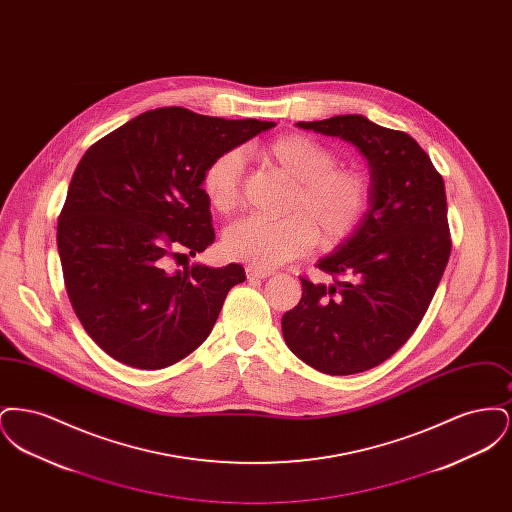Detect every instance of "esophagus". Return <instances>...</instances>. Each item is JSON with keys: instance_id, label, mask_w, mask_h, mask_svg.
Masks as SVG:
<instances>
[{"instance_id": "34e87169", "label": "esophagus", "mask_w": 512, "mask_h": 512, "mask_svg": "<svg viewBox=\"0 0 512 512\" xmlns=\"http://www.w3.org/2000/svg\"><path fill=\"white\" fill-rule=\"evenodd\" d=\"M245 274H247V278H268L274 272L272 270H263V268L247 267L245 268Z\"/></svg>"}]
</instances>
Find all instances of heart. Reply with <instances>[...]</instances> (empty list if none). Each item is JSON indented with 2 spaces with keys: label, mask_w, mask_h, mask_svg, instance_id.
Masks as SVG:
<instances>
[{
  "label": "heart",
  "mask_w": 512,
  "mask_h": 512,
  "mask_svg": "<svg viewBox=\"0 0 512 512\" xmlns=\"http://www.w3.org/2000/svg\"><path fill=\"white\" fill-rule=\"evenodd\" d=\"M270 169L292 182L288 217L238 220L224 232L228 257L257 268H274L305 255L315 242L326 247L347 240L365 215L370 184L357 167L336 165V153L303 134H286L257 151ZM244 159L236 149L217 155L203 172L211 207L232 213L240 203Z\"/></svg>",
  "instance_id": "b5f03b06"
}]
</instances>
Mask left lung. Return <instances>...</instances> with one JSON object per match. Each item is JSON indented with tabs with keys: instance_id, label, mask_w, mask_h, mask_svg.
Instances as JSON below:
<instances>
[{
	"instance_id": "obj_1",
	"label": "left lung",
	"mask_w": 512,
	"mask_h": 512,
	"mask_svg": "<svg viewBox=\"0 0 512 512\" xmlns=\"http://www.w3.org/2000/svg\"><path fill=\"white\" fill-rule=\"evenodd\" d=\"M297 126L357 147L370 199L353 234L318 261L334 282L301 278V301L284 313L282 334L324 374L365 372L413 336L438 290L451 253L445 184L414 138L363 115Z\"/></svg>"
}]
</instances>
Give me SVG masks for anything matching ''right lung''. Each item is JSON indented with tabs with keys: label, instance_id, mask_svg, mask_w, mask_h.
I'll return each mask as SVG.
<instances>
[{
	"label": "right lung",
	"instance_id": "obj_1",
	"mask_svg": "<svg viewBox=\"0 0 512 512\" xmlns=\"http://www.w3.org/2000/svg\"><path fill=\"white\" fill-rule=\"evenodd\" d=\"M272 126L161 107L84 153L57 222V249L74 313L107 355L157 370L207 340L244 267L169 265L215 242L203 190L209 163Z\"/></svg>",
	"mask_w": 512,
	"mask_h": 512
}]
</instances>
